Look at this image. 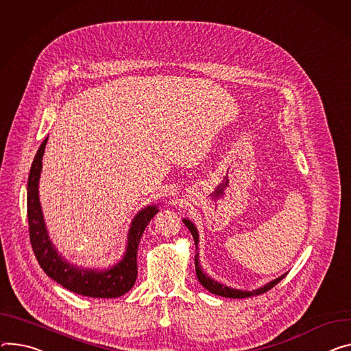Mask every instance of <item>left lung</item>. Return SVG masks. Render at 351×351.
Returning a JSON list of instances; mask_svg holds the SVG:
<instances>
[{
  "label": "left lung",
  "mask_w": 351,
  "mask_h": 351,
  "mask_svg": "<svg viewBox=\"0 0 351 351\" xmlns=\"http://www.w3.org/2000/svg\"><path fill=\"white\" fill-rule=\"evenodd\" d=\"M183 222H184V226L189 228V231L192 232L193 239H195V243H196V249H197L199 234H197L196 227H195L189 219H183ZM195 266H196L197 278H199V281L202 282V285L204 287V289H207V290H208L210 293H213V294H217V295H221V297H227V298H246V297L261 295V294L269 291L270 289H273V287H274L277 282H280V281L285 277V274H282L281 277L273 280L271 282H269V284H266L265 287H262V289H258V290H254V291H241V290H234V289H230V287L222 285V284L214 281L213 278H210L206 273H203V270H202V267H200V265H199V254H196V256H195Z\"/></svg>",
  "instance_id": "1"
}]
</instances>
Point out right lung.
<instances>
[{"label":"right lung","mask_w":351,"mask_h":351,"mask_svg":"<svg viewBox=\"0 0 351 351\" xmlns=\"http://www.w3.org/2000/svg\"><path fill=\"white\" fill-rule=\"evenodd\" d=\"M47 138L38 149L27 179V222L29 238L35 256L43 271L67 290L93 298H116L127 291L137 278V250L143 232L151 218L158 213L155 206L140 211L133 219L129 231V243L124 259L106 271L84 270L62 261L49 239L39 202V178L42 172V158Z\"/></svg>","instance_id":"right-lung-1"}]
</instances>
